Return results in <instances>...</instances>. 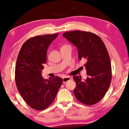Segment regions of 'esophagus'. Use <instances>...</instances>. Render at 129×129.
<instances>
[{"label": "esophagus", "mask_w": 129, "mask_h": 129, "mask_svg": "<svg viewBox=\"0 0 129 129\" xmlns=\"http://www.w3.org/2000/svg\"><path fill=\"white\" fill-rule=\"evenodd\" d=\"M72 78L71 77H65L64 78H62V82L63 83H65L66 82H67L68 81H69Z\"/></svg>", "instance_id": "esophagus-1"}]
</instances>
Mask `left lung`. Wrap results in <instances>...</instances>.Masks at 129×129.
Wrapping results in <instances>:
<instances>
[{
	"label": "left lung",
	"mask_w": 129,
	"mask_h": 129,
	"mask_svg": "<svg viewBox=\"0 0 129 129\" xmlns=\"http://www.w3.org/2000/svg\"><path fill=\"white\" fill-rule=\"evenodd\" d=\"M62 36L77 48L79 60L86 61V79L82 81L80 76H73L76 98L87 105L97 103L104 97L112 80L110 59L105 45L99 36L91 32L74 30Z\"/></svg>",
	"instance_id": "8db88e82"
}]
</instances>
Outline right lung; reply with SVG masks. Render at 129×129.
<instances>
[{
  "label": "right lung",
  "mask_w": 129,
  "mask_h": 129,
  "mask_svg": "<svg viewBox=\"0 0 129 129\" xmlns=\"http://www.w3.org/2000/svg\"><path fill=\"white\" fill-rule=\"evenodd\" d=\"M58 35H45L29 39L17 56L15 67L17 90L28 105L37 110L46 109L53 102L62 83L58 76L45 80L41 76L48 49Z\"/></svg>",
  "instance_id": "right-lung-1"
}]
</instances>
